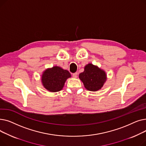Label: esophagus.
<instances>
[{"mask_svg": "<svg viewBox=\"0 0 146 146\" xmlns=\"http://www.w3.org/2000/svg\"><path fill=\"white\" fill-rule=\"evenodd\" d=\"M73 77L74 78H76L78 77V73H73Z\"/></svg>", "mask_w": 146, "mask_h": 146, "instance_id": "esophagus-1", "label": "esophagus"}]
</instances>
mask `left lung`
I'll use <instances>...</instances> for the list:
<instances>
[{
    "mask_svg": "<svg viewBox=\"0 0 146 146\" xmlns=\"http://www.w3.org/2000/svg\"><path fill=\"white\" fill-rule=\"evenodd\" d=\"M79 78L87 90L95 92L103 86L106 76L104 70L90 63L85 67V70L79 74Z\"/></svg>",
    "mask_w": 146,
    "mask_h": 146,
    "instance_id": "8db88e82",
    "label": "left lung"
}]
</instances>
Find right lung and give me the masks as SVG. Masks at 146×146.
I'll return each instance as SVG.
<instances>
[{
    "label": "right lung",
    "mask_w": 146,
    "mask_h": 146,
    "mask_svg": "<svg viewBox=\"0 0 146 146\" xmlns=\"http://www.w3.org/2000/svg\"><path fill=\"white\" fill-rule=\"evenodd\" d=\"M68 71L58 66L46 70L42 76V83L44 88L52 92H56L63 89L67 79L70 78Z\"/></svg>",
    "instance_id": "right-lung-1"
}]
</instances>
